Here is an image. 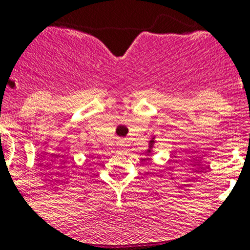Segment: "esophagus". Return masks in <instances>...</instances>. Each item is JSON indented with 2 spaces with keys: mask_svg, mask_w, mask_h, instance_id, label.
Masks as SVG:
<instances>
[{
  "mask_svg": "<svg viewBox=\"0 0 250 250\" xmlns=\"http://www.w3.org/2000/svg\"><path fill=\"white\" fill-rule=\"evenodd\" d=\"M121 146H124V141H121Z\"/></svg>",
  "mask_w": 250,
  "mask_h": 250,
  "instance_id": "1",
  "label": "esophagus"
}]
</instances>
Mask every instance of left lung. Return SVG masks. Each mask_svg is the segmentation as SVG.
Returning a JSON list of instances; mask_svg holds the SVG:
<instances>
[{"instance_id": "8db88e82", "label": "left lung", "mask_w": 250, "mask_h": 250, "mask_svg": "<svg viewBox=\"0 0 250 250\" xmlns=\"http://www.w3.org/2000/svg\"><path fill=\"white\" fill-rule=\"evenodd\" d=\"M154 144H155V138H152L151 140L149 141V149L146 150V152H145V155L149 156L150 154H151V152H152V147H154Z\"/></svg>"}]
</instances>
